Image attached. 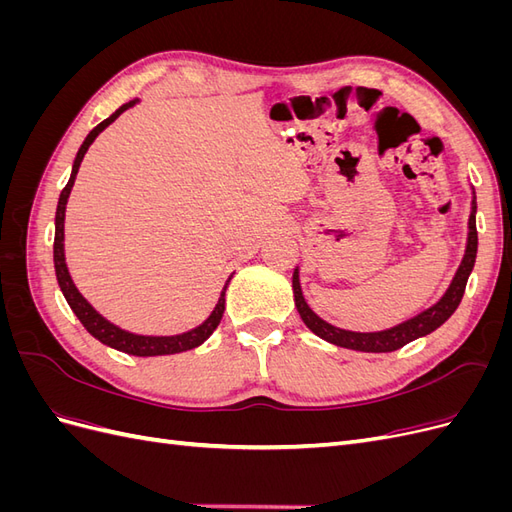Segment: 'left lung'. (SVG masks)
<instances>
[{"label": "left lung", "mask_w": 512, "mask_h": 512, "mask_svg": "<svg viewBox=\"0 0 512 512\" xmlns=\"http://www.w3.org/2000/svg\"><path fill=\"white\" fill-rule=\"evenodd\" d=\"M476 250H478V232H476V194L472 190V211H470V220H468V243H466V254H463L461 265L453 277L451 286L446 288L442 294V299L431 305L425 312L416 314L414 318L397 324V327L384 329V331H371V333H359V331H346L333 327L331 322L322 320L312 307L307 305L301 282H299V267L292 273V292H294V305H297V312L301 320L305 322V327L318 335L324 342H329L339 348H348V350H359V352H393L404 348L406 344L414 342L418 337H425L431 331H436L438 327L453 316L455 309L461 303L463 292H466L468 277L474 269L476 262Z\"/></svg>", "instance_id": "left-lung-1"}]
</instances>
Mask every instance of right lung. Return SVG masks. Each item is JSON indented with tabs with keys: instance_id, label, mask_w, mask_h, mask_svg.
<instances>
[{
	"instance_id": "obj_1",
	"label": "right lung",
	"mask_w": 512,
	"mask_h": 512,
	"mask_svg": "<svg viewBox=\"0 0 512 512\" xmlns=\"http://www.w3.org/2000/svg\"><path fill=\"white\" fill-rule=\"evenodd\" d=\"M138 100H130L123 106H119L117 111L106 117L102 123H98V126L91 130L87 134V138L83 141L79 153H76L74 158V164H72V173H70V179L66 183V188L61 190L59 194V203H57V211H55V243H53V262H55V275H57V284L61 288V292H64V297L70 305L72 312L76 314V318L81 320L83 327L87 329L89 335H94L98 342H102L104 346L108 348H115L119 352H126V354H132V356H162V354H177V352H185V350H192V348H198L203 342H207V339L211 337V333L218 329V324L222 320V314H224V305H226V288H228V282L230 277L226 280L222 292H220V299L218 303H215L213 312L209 314V318L198 324V327L185 331V333H179V335H138V333H132V331H126L117 327V324H113L111 320H106L98 309L91 305L83 294L79 292V288H76V284L72 282L70 277V271H68V265H66V254H64V222H66V205H68V198H70V192H72V185H74V179H76V173H79V166L85 158V153L89 149V145L96 141V136L111 126V123L123 113L128 111V108H132Z\"/></svg>"
}]
</instances>
